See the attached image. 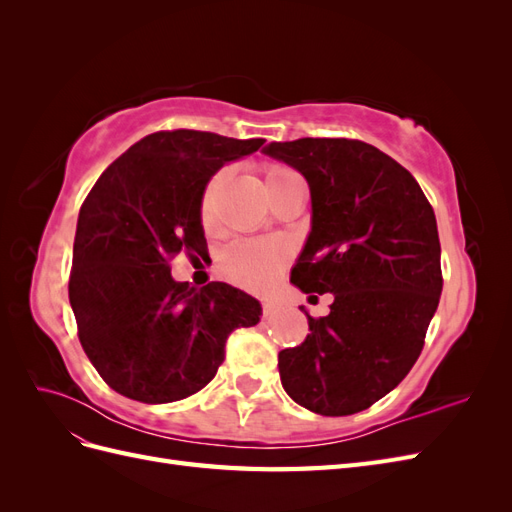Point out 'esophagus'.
<instances>
[{"label": "esophagus", "instance_id": "34e87169", "mask_svg": "<svg viewBox=\"0 0 512 512\" xmlns=\"http://www.w3.org/2000/svg\"><path fill=\"white\" fill-rule=\"evenodd\" d=\"M277 312V303L271 299H262V316H273Z\"/></svg>", "mask_w": 512, "mask_h": 512}]
</instances>
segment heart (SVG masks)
Returning <instances> with one entry per match:
<instances>
[{
	"label": "heart",
	"instance_id": "obj_1",
	"mask_svg": "<svg viewBox=\"0 0 512 512\" xmlns=\"http://www.w3.org/2000/svg\"><path fill=\"white\" fill-rule=\"evenodd\" d=\"M262 175H265V185L282 181L290 175H297L292 168L284 164H265L262 166ZM224 173L215 175L200 198V218L209 228L213 224V198L218 192V185L222 183ZM288 260V250L282 243L273 241H254V239H241L230 243L224 254L220 256V271L232 284H237L247 290H265L269 288L280 271L284 269Z\"/></svg>",
	"mask_w": 512,
	"mask_h": 512
}]
</instances>
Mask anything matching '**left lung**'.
Masks as SVG:
<instances>
[{"label":"left lung","mask_w":512,"mask_h":512,"mask_svg":"<svg viewBox=\"0 0 512 512\" xmlns=\"http://www.w3.org/2000/svg\"><path fill=\"white\" fill-rule=\"evenodd\" d=\"M265 153L297 168L312 194L290 282L309 299L333 294L329 316H307L305 342L277 354L282 386L322 416L361 412L425 346L442 292L436 215L408 170L363 141L299 138Z\"/></svg>","instance_id":"8db88e82"}]
</instances>
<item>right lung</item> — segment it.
I'll use <instances>...</instances> for the list:
<instances>
[{
  "instance_id": "obj_1",
  "label": "right lung",
  "mask_w": 512,
  "mask_h": 512,
  "mask_svg": "<svg viewBox=\"0 0 512 512\" xmlns=\"http://www.w3.org/2000/svg\"><path fill=\"white\" fill-rule=\"evenodd\" d=\"M265 138L164 130L108 166L87 194L74 235L68 294L85 354L119 395L170 404L213 380L226 339L254 327L260 303L239 288L175 282L170 260L207 247V181Z\"/></svg>"
}]
</instances>
